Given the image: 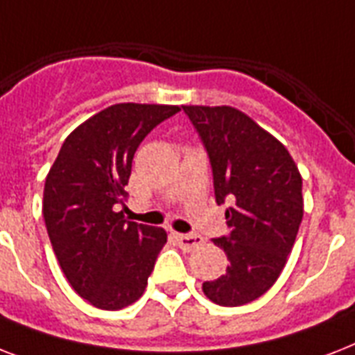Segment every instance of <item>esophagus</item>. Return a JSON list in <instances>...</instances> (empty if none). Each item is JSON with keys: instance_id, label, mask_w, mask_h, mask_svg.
Here are the masks:
<instances>
[{"instance_id": "esophagus-1", "label": "esophagus", "mask_w": 355, "mask_h": 355, "mask_svg": "<svg viewBox=\"0 0 355 355\" xmlns=\"http://www.w3.org/2000/svg\"><path fill=\"white\" fill-rule=\"evenodd\" d=\"M177 241L182 250L191 252V250L199 248L205 243V237L199 236V234H177Z\"/></svg>"}]
</instances>
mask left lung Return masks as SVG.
Instances as JSON below:
<instances>
[{"mask_svg":"<svg viewBox=\"0 0 355 355\" xmlns=\"http://www.w3.org/2000/svg\"><path fill=\"white\" fill-rule=\"evenodd\" d=\"M214 173L228 236L214 239L230 265L202 291L219 306H243L269 291L286 267L304 216L302 177L286 145L232 107H182Z\"/></svg>","mask_w":355,"mask_h":355,"instance_id":"left-lung-1","label":"left lung"}]
</instances>
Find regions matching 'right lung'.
<instances>
[{
  "instance_id": "1",
  "label": "right lung",
  "mask_w": 355,
  "mask_h": 355,
  "mask_svg": "<svg viewBox=\"0 0 355 355\" xmlns=\"http://www.w3.org/2000/svg\"><path fill=\"white\" fill-rule=\"evenodd\" d=\"M180 108L119 103L64 139L44 186V221L69 286L99 309L116 311L144 295L164 228L125 221L132 158L147 134Z\"/></svg>"
}]
</instances>
